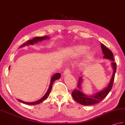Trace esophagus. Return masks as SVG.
<instances>
[{
	"label": "esophagus",
	"instance_id": "1",
	"mask_svg": "<svg viewBox=\"0 0 125 125\" xmlns=\"http://www.w3.org/2000/svg\"><path fill=\"white\" fill-rule=\"evenodd\" d=\"M71 73V70L70 68H66L65 69L64 72H63V74H68Z\"/></svg>",
	"mask_w": 125,
	"mask_h": 125
}]
</instances>
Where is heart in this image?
Masks as SVG:
<instances>
[{
	"instance_id": "obj_1",
	"label": "heart",
	"mask_w": 125,
	"mask_h": 125,
	"mask_svg": "<svg viewBox=\"0 0 125 125\" xmlns=\"http://www.w3.org/2000/svg\"><path fill=\"white\" fill-rule=\"evenodd\" d=\"M88 50V48L85 46H80L72 49V54L73 56H78L85 53ZM93 54L92 53L89 54L86 57V62H89L93 59Z\"/></svg>"
}]
</instances>
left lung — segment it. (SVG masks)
<instances>
[{"label": "left lung", "instance_id": "left-lung-1", "mask_svg": "<svg viewBox=\"0 0 125 125\" xmlns=\"http://www.w3.org/2000/svg\"><path fill=\"white\" fill-rule=\"evenodd\" d=\"M101 48L102 49L103 53L104 55V58L114 61L113 54L112 52L109 49L107 48L103 43H101ZM112 65L113 69V74L112 75L110 83L106 88L103 89V90L100 92H98L94 95L91 96H86L84 95L81 91V86L82 81H83V79L82 77H80L78 79V89H75L74 90L72 91V97L74 98V100L81 104L84 105H91L100 103L101 101L104 99L111 90L114 81L115 74L116 70V63L114 62H112Z\"/></svg>", "mask_w": 125, "mask_h": 125}]
</instances>
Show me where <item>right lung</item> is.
<instances>
[{"mask_svg":"<svg viewBox=\"0 0 125 125\" xmlns=\"http://www.w3.org/2000/svg\"><path fill=\"white\" fill-rule=\"evenodd\" d=\"M49 37H47L46 36H44L43 37H35L34 38L32 39V40H30L28 41L27 42H25V43H24L23 44H22V46H21L20 47H22L24 46L25 45H28V44H33L34 43H36L37 41H42L43 40H45L46 39H48ZM61 77V74L60 73H55V74L53 75V76L52 77L51 80V84L49 85V88H48V90L46 94H45V95H44L43 97L42 98H41L40 100H39L38 101H36V102H25L24 101H22L20 100H17L18 101H20V102L23 103H25V104H29V105H36V104H38L39 103H40L41 102H43L44 100H45L47 98L49 95V94H50L51 90H52V85L53 84L54 82L56 79H59Z\"/></svg>","mask_w":125,"mask_h":125,"instance_id":"1","label":"right lung"}]
</instances>
